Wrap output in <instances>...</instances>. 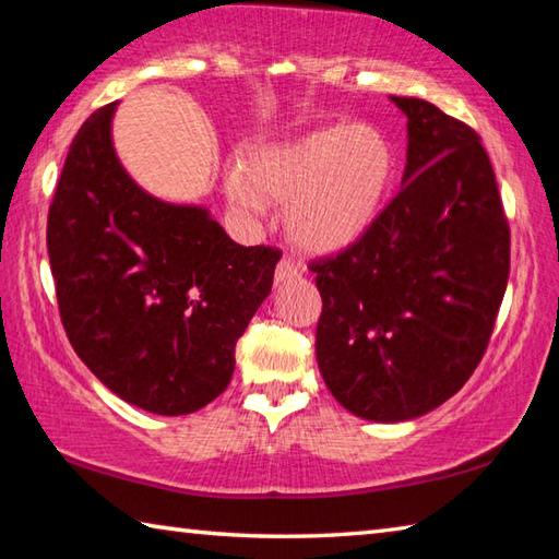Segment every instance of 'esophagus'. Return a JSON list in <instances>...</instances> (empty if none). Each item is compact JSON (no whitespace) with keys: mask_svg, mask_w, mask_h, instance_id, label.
<instances>
[{"mask_svg":"<svg viewBox=\"0 0 559 559\" xmlns=\"http://www.w3.org/2000/svg\"><path fill=\"white\" fill-rule=\"evenodd\" d=\"M298 276H300V269L296 266V261L283 257L276 266V283H286V281H293Z\"/></svg>","mask_w":559,"mask_h":559,"instance_id":"obj_1","label":"esophagus"}]
</instances>
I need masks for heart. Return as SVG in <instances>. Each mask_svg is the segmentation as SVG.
Wrapping results in <instances>:
<instances>
[{
  "instance_id": "obj_1",
  "label": "heart",
  "mask_w": 559,
  "mask_h": 559,
  "mask_svg": "<svg viewBox=\"0 0 559 559\" xmlns=\"http://www.w3.org/2000/svg\"><path fill=\"white\" fill-rule=\"evenodd\" d=\"M396 153L380 128L330 126L259 150L249 167L226 173V197L259 219L269 202L286 206V229L300 249L337 253L362 239L390 200Z\"/></svg>"
}]
</instances>
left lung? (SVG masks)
<instances>
[{
    "mask_svg": "<svg viewBox=\"0 0 559 559\" xmlns=\"http://www.w3.org/2000/svg\"><path fill=\"white\" fill-rule=\"evenodd\" d=\"M406 116L402 189L362 239L313 261L320 374L359 419L437 409L484 357L510 271V229L476 130L429 100Z\"/></svg>",
    "mask_w": 559,
    "mask_h": 559,
    "instance_id": "1",
    "label": "left lung"
}]
</instances>
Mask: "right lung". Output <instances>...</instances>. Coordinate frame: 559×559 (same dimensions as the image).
<instances>
[{
	"mask_svg": "<svg viewBox=\"0 0 559 559\" xmlns=\"http://www.w3.org/2000/svg\"><path fill=\"white\" fill-rule=\"evenodd\" d=\"M118 103L83 122L46 246L61 323L88 370L150 414H192L231 382L234 347L281 251L231 241L210 210L147 194L112 147Z\"/></svg>",
	"mask_w": 559,
	"mask_h": 559,
	"instance_id": "right-lung-1",
	"label": "right lung"
}]
</instances>
